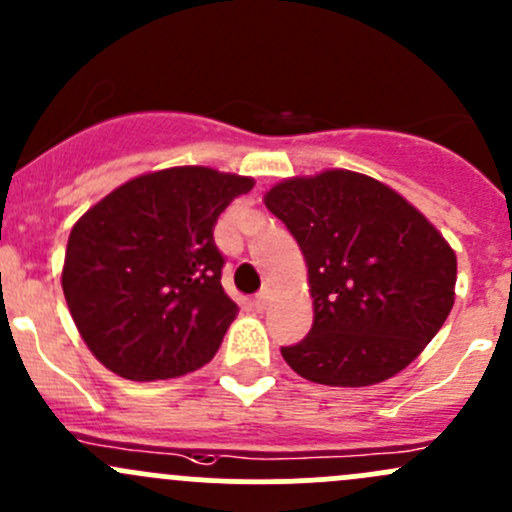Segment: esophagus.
Returning <instances> with one entry per match:
<instances>
[{
    "instance_id": "esophagus-1",
    "label": "esophagus",
    "mask_w": 512,
    "mask_h": 512,
    "mask_svg": "<svg viewBox=\"0 0 512 512\" xmlns=\"http://www.w3.org/2000/svg\"><path fill=\"white\" fill-rule=\"evenodd\" d=\"M270 302H272V289L265 287V289H262V292L255 297V307L262 312V309L270 307Z\"/></svg>"
}]
</instances>
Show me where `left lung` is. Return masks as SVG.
<instances>
[{"label":"left lung","mask_w":512,"mask_h":512,"mask_svg":"<svg viewBox=\"0 0 512 512\" xmlns=\"http://www.w3.org/2000/svg\"><path fill=\"white\" fill-rule=\"evenodd\" d=\"M307 262L314 322L282 356L327 386L391 379L426 349L456 299V252L389 185L354 170L287 178L265 193Z\"/></svg>","instance_id":"1"}]
</instances>
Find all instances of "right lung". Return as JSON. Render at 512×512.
<instances>
[{
    "label": "right lung",
    "mask_w": 512,
    "mask_h": 512,
    "mask_svg": "<svg viewBox=\"0 0 512 512\" xmlns=\"http://www.w3.org/2000/svg\"><path fill=\"white\" fill-rule=\"evenodd\" d=\"M255 180L205 165L138 175L71 227L61 287L91 354L131 381L200 369L237 304L220 285V213Z\"/></svg>",
    "instance_id": "1"
}]
</instances>
